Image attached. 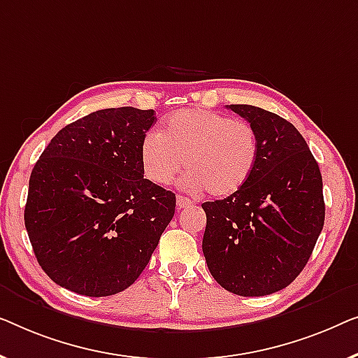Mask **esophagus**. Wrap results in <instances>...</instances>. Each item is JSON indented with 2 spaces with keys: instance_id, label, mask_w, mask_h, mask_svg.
I'll use <instances>...</instances> for the list:
<instances>
[{
  "instance_id": "obj_1",
  "label": "esophagus",
  "mask_w": 358,
  "mask_h": 358,
  "mask_svg": "<svg viewBox=\"0 0 358 358\" xmlns=\"http://www.w3.org/2000/svg\"><path fill=\"white\" fill-rule=\"evenodd\" d=\"M193 204V201L185 198V196H177V206L178 209H183V208H189V206Z\"/></svg>"
}]
</instances>
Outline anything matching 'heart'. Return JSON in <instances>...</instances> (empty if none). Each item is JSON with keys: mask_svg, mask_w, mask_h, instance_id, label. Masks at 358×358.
Masks as SVG:
<instances>
[{"mask_svg": "<svg viewBox=\"0 0 358 358\" xmlns=\"http://www.w3.org/2000/svg\"><path fill=\"white\" fill-rule=\"evenodd\" d=\"M259 160V138L243 120L210 110H180L164 122L162 133L149 131L141 143L145 178L167 186L186 169L181 185L193 193L208 189L227 198L253 177Z\"/></svg>", "mask_w": 358, "mask_h": 358, "instance_id": "heart-1", "label": "heart"}]
</instances>
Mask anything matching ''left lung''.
Returning a JSON list of instances; mask_svg holds the SVG:
<instances>
[{
	"label": "left lung",
	"mask_w": 358,
	"mask_h": 358,
	"mask_svg": "<svg viewBox=\"0 0 358 358\" xmlns=\"http://www.w3.org/2000/svg\"><path fill=\"white\" fill-rule=\"evenodd\" d=\"M256 129L259 160L238 193L203 203V253L213 278L241 296L285 289L324 225L323 178L303 136L279 115L227 105Z\"/></svg>",
	"instance_id": "left-lung-1"
}]
</instances>
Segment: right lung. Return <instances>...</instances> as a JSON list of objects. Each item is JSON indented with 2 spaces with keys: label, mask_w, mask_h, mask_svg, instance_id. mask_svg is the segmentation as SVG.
Masks as SVG:
<instances>
[{
  "label": "right lung",
  "mask_w": 358,
  "mask_h": 358,
  "mask_svg": "<svg viewBox=\"0 0 358 358\" xmlns=\"http://www.w3.org/2000/svg\"><path fill=\"white\" fill-rule=\"evenodd\" d=\"M154 115L99 110L59 129L35 164L24 222L38 264L64 289H128L172 220L175 194L144 178L141 165Z\"/></svg>",
  "instance_id": "right-lung-1"
}]
</instances>
